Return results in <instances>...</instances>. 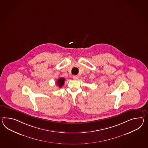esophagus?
I'll return each mask as SVG.
<instances>
[{"mask_svg": "<svg viewBox=\"0 0 148 148\" xmlns=\"http://www.w3.org/2000/svg\"><path fill=\"white\" fill-rule=\"evenodd\" d=\"M73 78L74 79H79V76L74 75L73 76Z\"/></svg>", "mask_w": 148, "mask_h": 148, "instance_id": "34e87169", "label": "esophagus"}]
</instances>
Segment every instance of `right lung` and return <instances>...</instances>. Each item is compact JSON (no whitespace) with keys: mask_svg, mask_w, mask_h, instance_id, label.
<instances>
[{"mask_svg":"<svg viewBox=\"0 0 148 148\" xmlns=\"http://www.w3.org/2000/svg\"><path fill=\"white\" fill-rule=\"evenodd\" d=\"M65 78L64 77H60V78H59V79L57 81V86L59 88H61L62 86L64 84V81H65Z\"/></svg>","mask_w":148,"mask_h":148,"instance_id":"right-lung-1","label":"right lung"}]
</instances>
